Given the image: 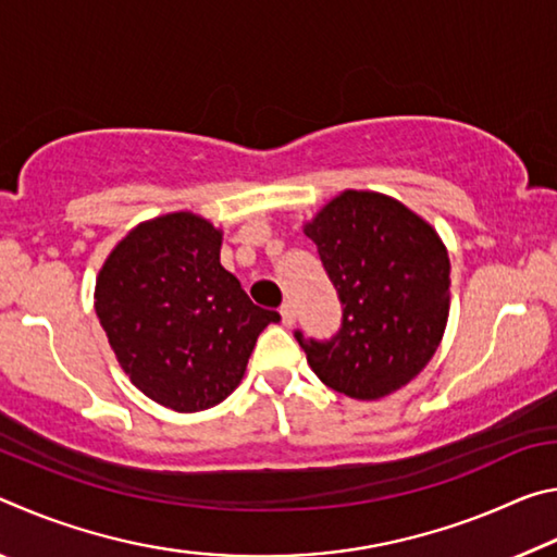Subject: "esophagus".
Listing matches in <instances>:
<instances>
[{
	"mask_svg": "<svg viewBox=\"0 0 557 557\" xmlns=\"http://www.w3.org/2000/svg\"><path fill=\"white\" fill-rule=\"evenodd\" d=\"M280 317H282V324L292 326V324H295V307H292L289 301H285V305L280 307Z\"/></svg>",
	"mask_w": 557,
	"mask_h": 557,
	"instance_id": "obj_1",
	"label": "esophagus"
}]
</instances>
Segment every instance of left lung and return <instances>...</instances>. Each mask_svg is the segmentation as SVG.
Segmentation results:
<instances>
[{"label":"left lung","mask_w":557,"mask_h":557,"mask_svg":"<svg viewBox=\"0 0 557 557\" xmlns=\"http://www.w3.org/2000/svg\"><path fill=\"white\" fill-rule=\"evenodd\" d=\"M305 233L342 301L332 338L295 332L319 381L356 400L408 385L435 356L449 317V258L437 231L391 196L348 188Z\"/></svg>","instance_id":"obj_1"}]
</instances>
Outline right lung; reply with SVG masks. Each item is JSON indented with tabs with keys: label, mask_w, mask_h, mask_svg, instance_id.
<instances>
[{
	"label": "right lung",
	"mask_w": 557,
	"mask_h": 557,
	"mask_svg": "<svg viewBox=\"0 0 557 557\" xmlns=\"http://www.w3.org/2000/svg\"><path fill=\"white\" fill-rule=\"evenodd\" d=\"M221 240L201 215H159L112 248L96 282V314L122 371L176 412L228 398L262 329L280 322L221 265Z\"/></svg>",
	"instance_id": "add662e5"
}]
</instances>
